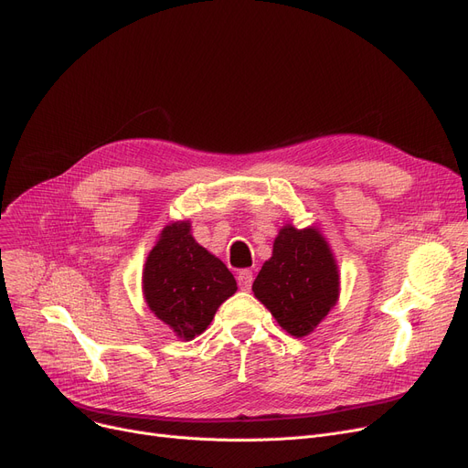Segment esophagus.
I'll list each match as a JSON object with an SVG mask.
<instances>
[{"label": "esophagus", "mask_w": 468, "mask_h": 468, "mask_svg": "<svg viewBox=\"0 0 468 468\" xmlns=\"http://www.w3.org/2000/svg\"><path fill=\"white\" fill-rule=\"evenodd\" d=\"M237 282H239V287L243 291H249L252 287V282H254V275L250 270H240L237 273Z\"/></svg>", "instance_id": "obj_1"}]
</instances>
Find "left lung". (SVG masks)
Segmentation results:
<instances>
[{"mask_svg": "<svg viewBox=\"0 0 468 468\" xmlns=\"http://www.w3.org/2000/svg\"><path fill=\"white\" fill-rule=\"evenodd\" d=\"M252 291L287 334H313L339 297L337 262L324 235L316 228L297 229L287 223Z\"/></svg>", "mask_w": 468, "mask_h": 468, "instance_id": "8db88e82", "label": "left lung"}]
</instances>
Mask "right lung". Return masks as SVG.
Listing matches in <instances>:
<instances>
[{
    "mask_svg": "<svg viewBox=\"0 0 468 468\" xmlns=\"http://www.w3.org/2000/svg\"><path fill=\"white\" fill-rule=\"evenodd\" d=\"M143 289L155 318L188 341L210 325L237 282L219 258L197 243L188 221H176L165 225L146 258Z\"/></svg>",
    "mask_w": 468,
    "mask_h": 468,
    "instance_id": "right-lung-1",
    "label": "right lung"
}]
</instances>
